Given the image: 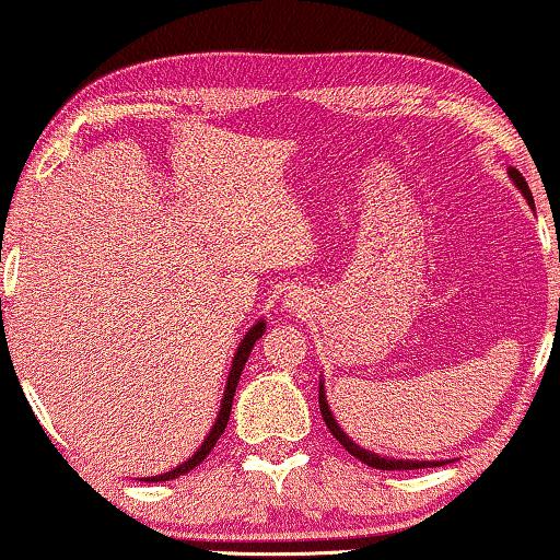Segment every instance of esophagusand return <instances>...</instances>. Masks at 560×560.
<instances>
[{"mask_svg": "<svg viewBox=\"0 0 560 560\" xmlns=\"http://www.w3.org/2000/svg\"><path fill=\"white\" fill-rule=\"evenodd\" d=\"M288 308H293V311L301 308V298H293V295H290V301H288Z\"/></svg>", "mask_w": 560, "mask_h": 560, "instance_id": "34e87169", "label": "esophagus"}]
</instances>
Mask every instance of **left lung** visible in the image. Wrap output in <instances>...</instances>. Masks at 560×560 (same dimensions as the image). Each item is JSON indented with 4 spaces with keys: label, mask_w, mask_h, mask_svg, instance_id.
I'll use <instances>...</instances> for the list:
<instances>
[{
    "label": "left lung",
    "mask_w": 560,
    "mask_h": 560,
    "mask_svg": "<svg viewBox=\"0 0 560 560\" xmlns=\"http://www.w3.org/2000/svg\"><path fill=\"white\" fill-rule=\"evenodd\" d=\"M510 178L515 180V186H517L520 190H523V196L527 198V203L533 206V194H530V188H527V183H525V178H523V173L515 171V167H510ZM318 405H320V416H324L326 425H328V431H331L334 439L339 441L341 446L347 448L351 456H357L359 462H364L366 466H372V469H382V471H410V469H428V466H441V464H443V462H402V458H387V456H377V454H372V451H364V448H359L357 443L351 441L349 435L341 431L339 423H336L334 416H331V410H328V402H326L324 385L318 387Z\"/></svg>",
    "instance_id": "1"
}]
</instances>
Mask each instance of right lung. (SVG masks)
Returning <instances> with one entry per match:
<instances>
[{
  "label": "right lung",
  "mask_w": 560,
  "mask_h": 560,
  "mask_svg": "<svg viewBox=\"0 0 560 560\" xmlns=\"http://www.w3.org/2000/svg\"><path fill=\"white\" fill-rule=\"evenodd\" d=\"M262 334H265V320H257V324L249 328V334L244 336V339H242L240 349H236V354H234V362H232V372H229V382H226V389H224V400H221L219 418H217V423H213L211 433L206 435L203 446L198 448L196 454L190 456L186 464H180L178 469H173V471H167V474H160V477H150L148 481H167V479H175V477H180V474H186V471H190V469H196V466L201 464L203 458L211 454V448L217 446V441L221 439V433H224V428H226V423H229V416H232V400H234L236 385H240V377H242V370H244V364H247V359H249V351H252V347H255V341H257L259 336H262Z\"/></svg>",
  "instance_id": "obj_1"
}]
</instances>
